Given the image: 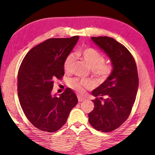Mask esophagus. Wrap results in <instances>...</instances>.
<instances>
[{
	"mask_svg": "<svg viewBox=\"0 0 155 155\" xmlns=\"http://www.w3.org/2000/svg\"><path fill=\"white\" fill-rule=\"evenodd\" d=\"M84 100H85V99H84V98H82L81 97H79V96H78V101H79V102H81V101H84Z\"/></svg>",
	"mask_w": 155,
	"mask_h": 155,
	"instance_id": "34e87169",
	"label": "esophagus"
}]
</instances>
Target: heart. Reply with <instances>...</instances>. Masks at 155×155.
Listing matches in <instances>:
<instances>
[{"instance_id":"b5f03b06","label":"heart","mask_w":155,"mask_h":155,"mask_svg":"<svg viewBox=\"0 0 155 155\" xmlns=\"http://www.w3.org/2000/svg\"><path fill=\"white\" fill-rule=\"evenodd\" d=\"M80 56L92 69L94 76L99 81H104L108 78L112 71V66L110 64L104 63L105 58L99 51L93 48H86L78 53ZM75 63V56L73 54L66 56L64 63L66 72L71 73ZM93 86L91 81L89 79H72L69 82V87L79 94H83L84 89H89Z\"/></svg>"}]
</instances>
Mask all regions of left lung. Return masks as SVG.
I'll use <instances>...</instances> for the list:
<instances>
[{"label":"left lung","instance_id":"1","mask_svg":"<svg viewBox=\"0 0 155 155\" xmlns=\"http://www.w3.org/2000/svg\"><path fill=\"white\" fill-rule=\"evenodd\" d=\"M91 40L110 58L113 70L107 80L92 91L94 108L89 114L94 128L109 132L119 128L130 116L136 99L139 78L132 55L124 45L108 36Z\"/></svg>","mask_w":155,"mask_h":155}]
</instances>
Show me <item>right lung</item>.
Masks as SVG:
<instances>
[{
    "mask_svg": "<svg viewBox=\"0 0 155 155\" xmlns=\"http://www.w3.org/2000/svg\"><path fill=\"white\" fill-rule=\"evenodd\" d=\"M79 36L49 38L25 55L18 73V95L25 117L38 130L54 132L65 124L77 97L67 88L59 97L51 94L54 82L64 75V63Z\"/></svg>",
    "mask_w": 155,
    "mask_h": 155,
    "instance_id": "obj_1",
    "label": "right lung"
}]
</instances>
